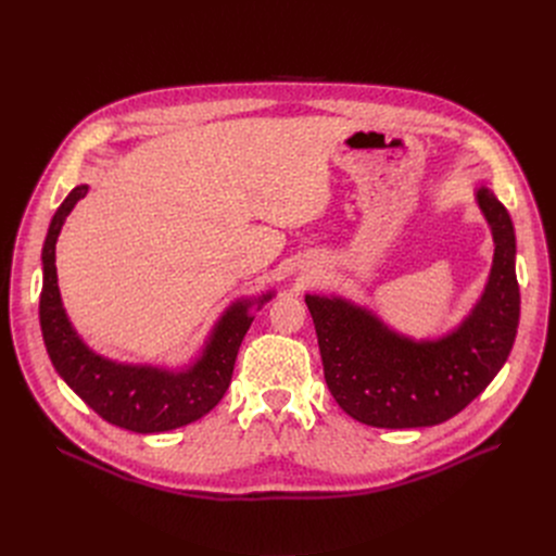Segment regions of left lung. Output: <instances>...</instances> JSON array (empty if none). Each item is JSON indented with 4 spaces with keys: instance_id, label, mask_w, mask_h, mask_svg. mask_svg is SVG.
I'll return each instance as SVG.
<instances>
[{
    "instance_id": "left-lung-1",
    "label": "left lung",
    "mask_w": 556,
    "mask_h": 556,
    "mask_svg": "<svg viewBox=\"0 0 556 556\" xmlns=\"http://www.w3.org/2000/svg\"><path fill=\"white\" fill-rule=\"evenodd\" d=\"M478 202L493 231V268L480 304L451 336L413 342L358 306L306 298L329 392L349 417L376 428L444 424L505 365L520 315L516 237L493 191L480 189Z\"/></svg>"
}]
</instances>
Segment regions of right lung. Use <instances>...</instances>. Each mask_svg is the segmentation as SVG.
<instances>
[{
	"instance_id": "1",
	"label": "right lung",
	"mask_w": 556,
	"mask_h": 556,
	"mask_svg": "<svg viewBox=\"0 0 556 556\" xmlns=\"http://www.w3.org/2000/svg\"><path fill=\"white\" fill-rule=\"evenodd\" d=\"M85 193L87 187L80 185L63 200L51 218L42 248L40 327L47 354L65 383L108 424L141 434L187 426L207 415L227 392L239 346L252 325L250 302L233 304L214 329L198 363L178 374L116 365L92 354L67 323L55 277L58 233Z\"/></svg>"
}]
</instances>
